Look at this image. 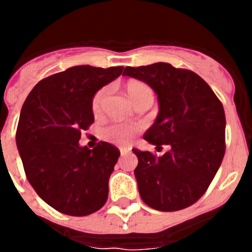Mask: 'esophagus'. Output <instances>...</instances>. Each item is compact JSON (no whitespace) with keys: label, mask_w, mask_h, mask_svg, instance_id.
Returning <instances> with one entry per match:
<instances>
[{"label":"esophagus","mask_w":252,"mask_h":252,"mask_svg":"<svg viewBox=\"0 0 252 252\" xmlns=\"http://www.w3.org/2000/svg\"><path fill=\"white\" fill-rule=\"evenodd\" d=\"M130 149H127V148H122V149H120V153H121V155L122 157H124V155H126V154H128L130 153Z\"/></svg>","instance_id":"1"}]
</instances>
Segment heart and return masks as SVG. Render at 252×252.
I'll return each mask as SVG.
<instances>
[{"label": "heart", "instance_id": "1", "mask_svg": "<svg viewBox=\"0 0 252 252\" xmlns=\"http://www.w3.org/2000/svg\"><path fill=\"white\" fill-rule=\"evenodd\" d=\"M126 92L130 95L133 103L139 102L140 99L145 98L148 95H153V91L148 84L142 83L140 81H130L126 83ZM108 88H102L95 93L92 99V111L94 115L101 112L102 103L106 98ZM141 127L139 125H125V124H113L110 125L104 130V137L108 141H112L119 145H127L136 136V133L140 132Z\"/></svg>", "mask_w": 252, "mask_h": 252}]
</instances>
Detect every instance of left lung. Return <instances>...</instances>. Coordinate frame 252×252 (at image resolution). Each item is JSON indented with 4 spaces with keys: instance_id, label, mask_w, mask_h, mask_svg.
<instances>
[{
    "instance_id": "8db88e82",
    "label": "left lung",
    "mask_w": 252,
    "mask_h": 252,
    "mask_svg": "<svg viewBox=\"0 0 252 252\" xmlns=\"http://www.w3.org/2000/svg\"><path fill=\"white\" fill-rule=\"evenodd\" d=\"M124 75L145 82L158 94L159 113L144 139L157 148L169 146L159 158L132 149L139 159L140 197L162 212L192 206L206 193L224 157L221 101L199 75L169 63L126 66Z\"/></svg>"
}]
</instances>
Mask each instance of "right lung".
<instances>
[{"label":"right lung","mask_w":252,"mask_h":252,"mask_svg":"<svg viewBox=\"0 0 252 252\" xmlns=\"http://www.w3.org/2000/svg\"><path fill=\"white\" fill-rule=\"evenodd\" d=\"M124 66L77 65L44 78L20 113L16 144L29 183L44 202L68 216H88L104 206L120 150L99 141L79 145L94 121L95 92L120 77Z\"/></svg>","instance_id":"right-lung-1"}]
</instances>
